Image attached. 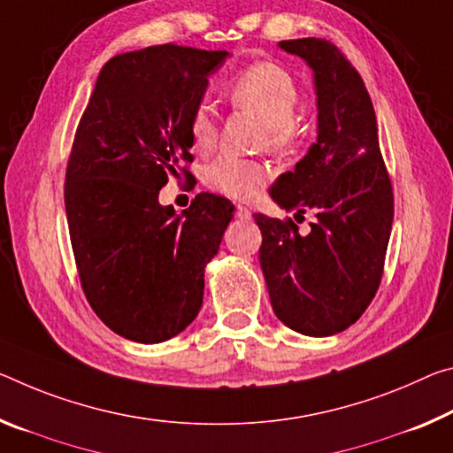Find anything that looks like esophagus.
I'll return each instance as SVG.
<instances>
[{"mask_svg": "<svg viewBox=\"0 0 453 453\" xmlns=\"http://www.w3.org/2000/svg\"><path fill=\"white\" fill-rule=\"evenodd\" d=\"M235 218L242 219V221H250V219H252V211H250L248 207L238 205V207H235Z\"/></svg>", "mask_w": 453, "mask_h": 453, "instance_id": "1", "label": "esophagus"}]
</instances>
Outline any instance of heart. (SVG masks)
<instances>
[{"label":"heart","mask_w":453,"mask_h":453,"mask_svg":"<svg viewBox=\"0 0 453 453\" xmlns=\"http://www.w3.org/2000/svg\"><path fill=\"white\" fill-rule=\"evenodd\" d=\"M227 96L234 106L250 111L265 127L268 147L286 153L298 142L300 127L294 119L300 92L294 78L276 64L257 62L232 78ZM189 136L193 147L207 150L218 136L213 109L199 103L189 117ZM270 169L264 163L242 159L235 155H218L205 165L203 181L210 189L234 199H252L268 181Z\"/></svg>","instance_id":"b5f03b06"}]
</instances>
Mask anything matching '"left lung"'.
I'll list each match as a JSON object with an SVG mask.
<instances>
[{
  "instance_id": "1",
  "label": "left lung",
  "mask_w": 453,
  "mask_h": 453,
  "mask_svg": "<svg viewBox=\"0 0 453 453\" xmlns=\"http://www.w3.org/2000/svg\"><path fill=\"white\" fill-rule=\"evenodd\" d=\"M314 72L317 142L270 188L298 221L254 213L260 265L276 317L306 336L342 333L367 311L381 284L393 224V189L379 150L377 119L363 78L328 40L278 44Z\"/></svg>"
}]
</instances>
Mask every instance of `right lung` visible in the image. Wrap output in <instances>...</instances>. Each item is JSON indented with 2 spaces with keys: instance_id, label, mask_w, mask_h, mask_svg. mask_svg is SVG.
<instances>
[{
  "instance_id": "add662e5",
  "label": "right lung",
  "mask_w": 453,
  "mask_h": 453,
  "mask_svg": "<svg viewBox=\"0 0 453 453\" xmlns=\"http://www.w3.org/2000/svg\"><path fill=\"white\" fill-rule=\"evenodd\" d=\"M227 56L175 44L114 56L76 128L64 203L78 276L96 317L128 341H169L196 320L234 218L213 193L183 213L159 203L167 175H189V117Z\"/></svg>"
}]
</instances>
